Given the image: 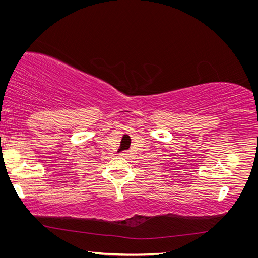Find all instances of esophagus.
I'll use <instances>...</instances> for the list:
<instances>
[{
  "label": "esophagus",
  "instance_id": "esophagus-1",
  "mask_svg": "<svg viewBox=\"0 0 258 258\" xmlns=\"http://www.w3.org/2000/svg\"><path fill=\"white\" fill-rule=\"evenodd\" d=\"M129 155V152H121L119 154V156H121V157H127V156Z\"/></svg>",
  "mask_w": 258,
  "mask_h": 258
}]
</instances>
